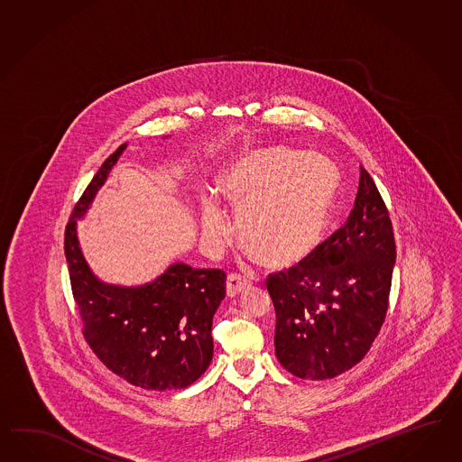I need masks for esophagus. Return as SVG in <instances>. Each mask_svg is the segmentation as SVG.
<instances>
[{
  "label": "esophagus",
  "mask_w": 462,
  "mask_h": 462,
  "mask_svg": "<svg viewBox=\"0 0 462 462\" xmlns=\"http://www.w3.org/2000/svg\"><path fill=\"white\" fill-rule=\"evenodd\" d=\"M248 287H250V283L244 277H240V275H234L232 273V275L226 277V291L228 299H234L236 295L245 292Z\"/></svg>",
  "instance_id": "1"
}]
</instances>
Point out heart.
I'll return each instance as SVG.
<instances>
[{"label":"heart","mask_w":462,"mask_h":462,"mask_svg":"<svg viewBox=\"0 0 462 462\" xmlns=\"http://www.w3.org/2000/svg\"><path fill=\"white\" fill-rule=\"evenodd\" d=\"M217 187L236 212L248 255L269 269L285 271L310 257L320 244L337 197L338 171L319 153L254 148L222 170ZM202 226L214 245L230 232L214 197H203Z\"/></svg>","instance_id":"1"}]
</instances>
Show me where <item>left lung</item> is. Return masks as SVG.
<instances>
[{"instance_id":"obj_1","label":"left lung","mask_w":462,"mask_h":462,"mask_svg":"<svg viewBox=\"0 0 462 462\" xmlns=\"http://www.w3.org/2000/svg\"><path fill=\"white\" fill-rule=\"evenodd\" d=\"M395 263L389 212L369 171L346 226L309 260L267 281L275 307V356L295 377L326 381L349 371L383 326Z\"/></svg>"}]
</instances>
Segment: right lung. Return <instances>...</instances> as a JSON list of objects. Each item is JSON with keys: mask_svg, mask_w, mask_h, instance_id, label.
I'll return each mask as SVG.
<instances>
[{"mask_svg": "<svg viewBox=\"0 0 462 462\" xmlns=\"http://www.w3.org/2000/svg\"><path fill=\"white\" fill-rule=\"evenodd\" d=\"M128 143L103 162L68 222L69 281L83 334L103 364L126 383L148 391L185 389L214 357L212 319L226 297V273L175 262L143 285L103 282L79 245L81 220Z\"/></svg>", "mask_w": 462, "mask_h": 462, "instance_id": "right-lung-1", "label": "right lung"}]
</instances>
